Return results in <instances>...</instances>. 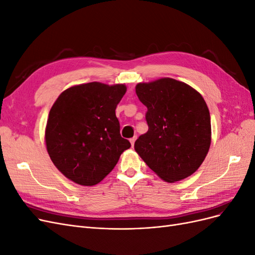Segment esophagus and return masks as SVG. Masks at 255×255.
I'll return each mask as SVG.
<instances>
[{"label": "esophagus", "mask_w": 255, "mask_h": 255, "mask_svg": "<svg viewBox=\"0 0 255 255\" xmlns=\"http://www.w3.org/2000/svg\"><path fill=\"white\" fill-rule=\"evenodd\" d=\"M136 136H134L133 138H130V139H129V142H130V144H132V146H134V143H135V140H136Z\"/></svg>", "instance_id": "esophagus-1"}]
</instances>
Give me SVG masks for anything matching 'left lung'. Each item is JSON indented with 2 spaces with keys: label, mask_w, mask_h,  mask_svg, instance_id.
<instances>
[{
  "label": "left lung",
  "mask_w": 255,
  "mask_h": 255,
  "mask_svg": "<svg viewBox=\"0 0 255 255\" xmlns=\"http://www.w3.org/2000/svg\"><path fill=\"white\" fill-rule=\"evenodd\" d=\"M146 106L148 132L135 151L161 180L186 179L201 166L211 145V116L202 96L189 85L164 78L136 85Z\"/></svg>",
  "instance_id": "left-lung-1"
}]
</instances>
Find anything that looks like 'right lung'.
<instances>
[{
	"label": "right lung",
	"instance_id": "add662e5",
	"mask_svg": "<svg viewBox=\"0 0 255 255\" xmlns=\"http://www.w3.org/2000/svg\"><path fill=\"white\" fill-rule=\"evenodd\" d=\"M126 91L123 84L92 82L66 89L53 104L45 143L53 164L69 180L84 186L100 183L130 146L116 117Z\"/></svg>",
	"mask_w": 255,
	"mask_h": 255
}]
</instances>
